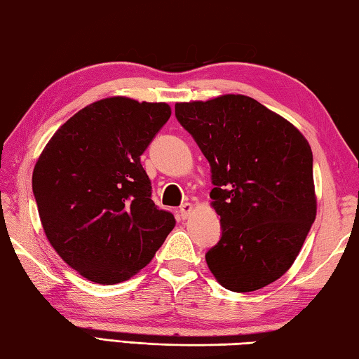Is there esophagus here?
<instances>
[{
    "mask_svg": "<svg viewBox=\"0 0 359 359\" xmlns=\"http://www.w3.org/2000/svg\"><path fill=\"white\" fill-rule=\"evenodd\" d=\"M193 214V204L190 203H185L180 205V217L184 218V220H187L188 217H190Z\"/></svg>",
    "mask_w": 359,
    "mask_h": 359,
    "instance_id": "1",
    "label": "esophagus"
}]
</instances>
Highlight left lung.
I'll list each match as a JSON object with an SVG mask.
<instances>
[{
  "mask_svg": "<svg viewBox=\"0 0 359 359\" xmlns=\"http://www.w3.org/2000/svg\"><path fill=\"white\" fill-rule=\"evenodd\" d=\"M208 158L222 239L205 253L217 282L247 293L294 263L317 215L312 149L280 115L244 95L175 104Z\"/></svg>",
  "mask_w": 359,
  "mask_h": 359,
  "instance_id": "left-lung-1",
  "label": "left lung"
}]
</instances>
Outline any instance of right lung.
Instances as JSON below:
<instances>
[{"instance_id":"1","label":"right lung","mask_w":359,"mask_h":359,"mask_svg":"<svg viewBox=\"0 0 359 359\" xmlns=\"http://www.w3.org/2000/svg\"><path fill=\"white\" fill-rule=\"evenodd\" d=\"M169 117L166 102L100 100L60 126L36 161L33 193L47 239L90 282L128 280L175 226L151 201L141 165Z\"/></svg>"}]
</instances>
